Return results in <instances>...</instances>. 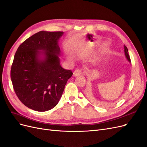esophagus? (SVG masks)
<instances>
[{
	"label": "esophagus",
	"instance_id": "esophagus-1",
	"mask_svg": "<svg viewBox=\"0 0 147 147\" xmlns=\"http://www.w3.org/2000/svg\"><path fill=\"white\" fill-rule=\"evenodd\" d=\"M82 74V71L80 69H76L74 72V75L75 77H77L78 75H81Z\"/></svg>",
	"mask_w": 147,
	"mask_h": 147
}]
</instances>
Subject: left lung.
<instances>
[{
	"instance_id": "1",
	"label": "left lung",
	"mask_w": 147,
	"mask_h": 147,
	"mask_svg": "<svg viewBox=\"0 0 147 147\" xmlns=\"http://www.w3.org/2000/svg\"><path fill=\"white\" fill-rule=\"evenodd\" d=\"M124 53H125V56L126 57V58L129 61V63H131V59H130L129 55V54H128L127 48V47L125 45H124Z\"/></svg>"
}]
</instances>
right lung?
<instances>
[{"mask_svg":"<svg viewBox=\"0 0 147 147\" xmlns=\"http://www.w3.org/2000/svg\"><path fill=\"white\" fill-rule=\"evenodd\" d=\"M64 32L40 31L22 43L14 56L10 76L17 97L38 112L58 103L72 70L60 65L58 40Z\"/></svg>","mask_w":147,"mask_h":147,"instance_id":"1","label":"right lung"}]
</instances>
